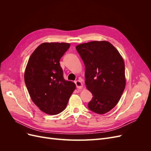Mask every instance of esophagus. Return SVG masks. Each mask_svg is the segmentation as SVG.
<instances>
[{
    "instance_id": "34e87169",
    "label": "esophagus",
    "mask_w": 151,
    "mask_h": 151,
    "mask_svg": "<svg viewBox=\"0 0 151 151\" xmlns=\"http://www.w3.org/2000/svg\"><path fill=\"white\" fill-rule=\"evenodd\" d=\"M75 84L76 85V87L78 89H82L83 88V84L81 82V81H80V80H77L75 82Z\"/></svg>"
}]
</instances>
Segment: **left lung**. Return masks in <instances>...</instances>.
<instances>
[{"label":"left lung","mask_w":151,"mask_h":151,"mask_svg":"<svg viewBox=\"0 0 151 151\" xmlns=\"http://www.w3.org/2000/svg\"><path fill=\"white\" fill-rule=\"evenodd\" d=\"M77 51L85 65V84L93 94L91 111L104 114L115 107L125 88V63L121 55L106 41L78 45Z\"/></svg>","instance_id":"obj_1"}]
</instances>
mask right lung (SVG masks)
Returning a JSON list of instances; mask_svg holds the SVG:
<instances>
[{
    "label": "right lung",
    "instance_id": "1",
    "mask_svg": "<svg viewBox=\"0 0 151 151\" xmlns=\"http://www.w3.org/2000/svg\"><path fill=\"white\" fill-rule=\"evenodd\" d=\"M66 43H43L30 56L24 81L33 103L41 111L57 115L65 109L76 84L63 78L60 65L62 57L69 48Z\"/></svg>",
    "mask_w": 151,
    "mask_h": 151
}]
</instances>
